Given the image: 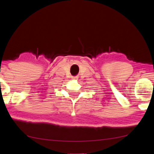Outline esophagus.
Returning a JSON list of instances; mask_svg holds the SVG:
<instances>
[{"instance_id": "34e87169", "label": "esophagus", "mask_w": 154, "mask_h": 154, "mask_svg": "<svg viewBox=\"0 0 154 154\" xmlns=\"http://www.w3.org/2000/svg\"><path fill=\"white\" fill-rule=\"evenodd\" d=\"M78 77H77V76H75V77H72V79H76V80H77V79H78Z\"/></svg>"}]
</instances>
